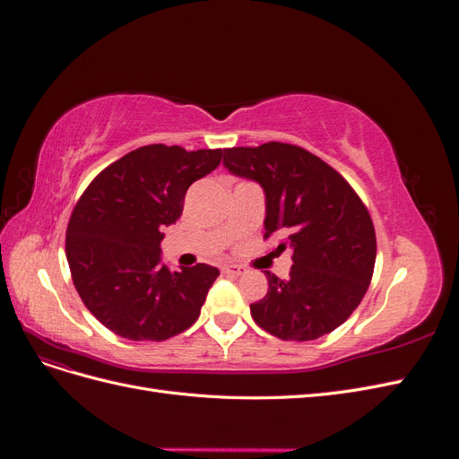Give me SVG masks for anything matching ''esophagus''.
I'll return each mask as SVG.
<instances>
[{
	"label": "esophagus",
	"mask_w": 459,
	"mask_h": 459,
	"mask_svg": "<svg viewBox=\"0 0 459 459\" xmlns=\"http://www.w3.org/2000/svg\"><path fill=\"white\" fill-rule=\"evenodd\" d=\"M224 272L230 275H243L247 273V268L239 266V264H228V266H224Z\"/></svg>",
	"instance_id": "obj_1"
}]
</instances>
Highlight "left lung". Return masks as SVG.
<instances>
[{
	"instance_id": "left-lung-1",
	"label": "left lung",
	"mask_w": 459,
	"mask_h": 459,
	"mask_svg": "<svg viewBox=\"0 0 459 459\" xmlns=\"http://www.w3.org/2000/svg\"><path fill=\"white\" fill-rule=\"evenodd\" d=\"M226 169L266 193L264 239L293 251L287 280L266 272L268 293L251 304L264 331L314 341L351 317L369 287L377 241L366 204L327 162L299 145L270 142L224 149Z\"/></svg>"
}]
</instances>
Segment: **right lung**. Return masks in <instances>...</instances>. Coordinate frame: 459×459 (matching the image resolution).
<instances>
[{"label":"right lung","mask_w":459,"mask_h":459,"mask_svg":"<svg viewBox=\"0 0 459 459\" xmlns=\"http://www.w3.org/2000/svg\"><path fill=\"white\" fill-rule=\"evenodd\" d=\"M220 160L221 149L145 145L82 193L66 226L68 268L86 308L118 337L166 341L197 322L220 272L208 264L170 272L160 262L162 228Z\"/></svg>","instance_id":"right-lung-1"}]
</instances>
